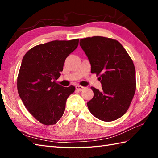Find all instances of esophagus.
<instances>
[{
    "label": "esophagus",
    "instance_id": "1",
    "mask_svg": "<svg viewBox=\"0 0 158 158\" xmlns=\"http://www.w3.org/2000/svg\"><path fill=\"white\" fill-rule=\"evenodd\" d=\"M75 88L77 90H79V91H81V90H83L85 89V87L81 86V85H77Z\"/></svg>",
    "mask_w": 158,
    "mask_h": 158
}]
</instances>
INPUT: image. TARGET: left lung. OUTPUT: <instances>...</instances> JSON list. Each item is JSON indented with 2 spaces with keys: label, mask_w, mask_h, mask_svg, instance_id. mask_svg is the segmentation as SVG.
Here are the masks:
<instances>
[{
  "label": "left lung",
  "mask_w": 158,
  "mask_h": 158,
  "mask_svg": "<svg viewBox=\"0 0 158 158\" xmlns=\"http://www.w3.org/2000/svg\"><path fill=\"white\" fill-rule=\"evenodd\" d=\"M79 44L89 58L91 73L100 76L102 90L91 87L94 96L87 102L89 111L103 121L119 118L127 111L135 93L132 60L116 40L94 36L80 40Z\"/></svg>",
  "instance_id": "8db88e82"
}]
</instances>
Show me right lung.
<instances>
[{
    "instance_id": "add662e5",
    "label": "right lung",
    "mask_w": 158,
    "mask_h": 158,
    "mask_svg": "<svg viewBox=\"0 0 158 158\" xmlns=\"http://www.w3.org/2000/svg\"><path fill=\"white\" fill-rule=\"evenodd\" d=\"M79 39L53 40L37 45L23 56L17 78V90L26 108L41 123L56 124L65 111L67 99L75 90L56 80L66 58L77 49Z\"/></svg>"
}]
</instances>
